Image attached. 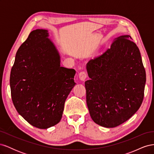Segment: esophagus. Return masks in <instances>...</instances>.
Instances as JSON below:
<instances>
[{
	"label": "esophagus",
	"mask_w": 154,
	"mask_h": 154,
	"mask_svg": "<svg viewBox=\"0 0 154 154\" xmlns=\"http://www.w3.org/2000/svg\"><path fill=\"white\" fill-rule=\"evenodd\" d=\"M87 77V74L86 72L82 71L79 73V78H80L82 81H85Z\"/></svg>",
	"instance_id": "34e87169"
}]
</instances>
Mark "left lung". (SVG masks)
Wrapping results in <instances>:
<instances>
[{
    "instance_id": "1",
    "label": "left lung",
    "mask_w": 154,
    "mask_h": 154,
    "mask_svg": "<svg viewBox=\"0 0 154 154\" xmlns=\"http://www.w3.org/2000/svg\"><path fill=\"white\" fill-rule=\"evenodd\" d=\"M129 35L116 38L110 48L90 60L85 82L92 119L101 127H118L141 106L146 72L140 51Z\"/></svg>"
}]
</instances>
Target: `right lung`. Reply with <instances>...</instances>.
<instances>
[{"label":"right lung","mask_w":154,"mask_h":154,"mask_svg":"<svg viewBox=\"0 0 154 154\" xmlns=\"http://www.w3.org/2000/svg\"><path fill=\"white\" fill-rule=\"evenodd\" d=\"M48 31L30 32L18 48L10 74L14 106L36 128L46 129L60 122L64 104L76 83V71L60 66V57Z\"/></svg>","instance_id":"right-lung-1"}]
</instances>
